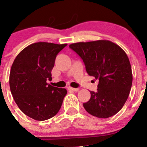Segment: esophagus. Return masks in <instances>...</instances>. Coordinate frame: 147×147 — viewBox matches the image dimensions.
Masks as SVG:
<instances>
[{
	"label": "esophagus",
	"instance_id": "1",
	"mask_svg": "<svg viewBox=\"0 0 147 147\" xmlns=\"http://www.w3.org/2000/svg\"><path fill=\"white\" fill-rule=\"evenodd\" d=\"M68 90L69 91H72V92H78L79 91V88H72V87H68Z\"/></svg>",
	"mask_w": 147,
	"mask_h": 147
}]
</instances>
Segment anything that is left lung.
Instances as JSON below:
<instances>
[{
  "instance_id": "8db88e82",
  "label": "left lung",
  "mask_w": 147,
  "mask_h": 147,
  "mask_svg": "<svg viewBox=\"0 0 147 147\" xmlns=\"http://www.w3.org/2000/svg\"><path fill=\"white\" fill-rule=\"evenodd\" d=\"M69 48L83 60L87 72L99 80L98 91L83 106L98 118L107 119L123 108L132 85V71L126 52L108 40L71 44Z\"/></svg>"
}]
</instances>
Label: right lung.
Segmentation results:
<instances>
[{"label": "right lung", "mask_w": 147, "mask_h": 147, "mask_svg": "<svg viewBox=\"0 0 147 147\" xmlns=\"http://www.w3.org/2000/svg\"><path fill=\"white\" fill-rule=\"evenodd\" d=\"M67 44L37 42L24 48L15 58L9 84L14 100L21 111L36 121L55 116L60 109L65 88L47 83L57 54Z\"/></svg>", "instance_id": "obj_1"}]
</instances>
